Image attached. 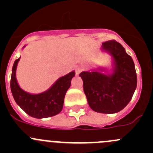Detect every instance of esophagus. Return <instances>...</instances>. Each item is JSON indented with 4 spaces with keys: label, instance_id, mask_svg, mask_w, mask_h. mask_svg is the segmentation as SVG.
I'll use <instances>...</instances> for the list:
<instances>
[{
    "label": "esophagus",
    "instance_id": "obj_1",
    "mask_svg": "<svg viewBox=\"0 0 153 153\" xmlns=\"http://www.w3.org/2000/svg\"><path fill=\"white\" fill-rule=\"evenodd\" d=\"M81 72V67H77L76 69H75V73H76V75H78Z\"/></svg>",
    "mask_w": 153,
    "mask_h": 153
}]
</instances>
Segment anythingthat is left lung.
<instances>
[{
    "label": "left lung",
    "mask_w": 153,
    "mask_h": 153,
    "mask_svg": "<svg viewBox=\"0 0 153 153\" xmlns=\"http://www.w3.org/2000/svg\"><path fill=\"white\" fill-rule=\"evenodd\" d=\"M101 49L112 58V72L98 68L80 73L88 104L100 113L120 112L132 99L137 86L133 60L115 40L103 43Z\"/></svg>",
    "instance_id": "left-lung-1"
}]
</instances>
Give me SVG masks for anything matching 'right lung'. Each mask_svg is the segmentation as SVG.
<instances>
[{
	"instance_id": "right-lung-1",
	"label": "right lung",
	"mask_w": 153,
	"mask_h": 153,
	"mask_svg": "<svg viewBox=\"0 0 153 153\" xmlns=\"http://www.w3.org/2000/svg\"><path fill=\"white\" fill-rule=\"evenodd\" d=\"M18 59L15 60L12 69L10 87L12 96L18 106L35 118H44L58 115L64 106V97L75 76V71L58 78L49 89L39 94H30L23 90L16 79V69Z\"/></svg>"
}]
</instances>
